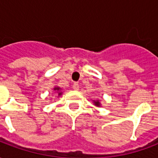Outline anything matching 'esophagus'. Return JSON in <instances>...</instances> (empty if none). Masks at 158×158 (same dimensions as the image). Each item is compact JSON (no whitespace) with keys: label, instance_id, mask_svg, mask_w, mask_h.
Segmentation results:
<instances>
[{"label":"esophagus","instance_id":"esophagus-1","mask_svg":"<svg viewBox=\"0 0 158 158\" xmlns=\"http://www.w3.org/2000/svg\"><path fill=\"white\" fill-rule=\"evenodd\" d=\"M73 89H75V90H79V85L78 83H74L73 85Z\"/></svg>","mask_w":158,"mask_h":158}]
</instances>
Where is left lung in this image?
<instances>
[{"mask_svg": "<svg viewBox=\"0 0 158 158\" xmlns=\"http://www.w3.org/2000/svg\"><path fill=\"white\" fill-rule=\"evenodd\" d=\"M94 102V104L96 105V106H101V103H100L99 101H93Z\"/></svg>", "mask_w": 158, "mask_h": 158, "instance_id": "1", "label": "left lung"}]
</instances>
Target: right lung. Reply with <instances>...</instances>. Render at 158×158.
Listing matches in <instances>:
<instances>
[{
    "instance_id": "right-lung-1",
    "label": "right lung",
    "mask_w": 158,
    "mask_h": 158,
    "mask_svg": "<svg viewBox=\"0 0 158 158\" xmlns=\"http://www.w3.org/2000/svg\"><path fill=\"white\" fill-rule=\"evenodd\" d=\"M54 90H56V91L57 92V95H58V96H61V95H62V92L60 91V90H61V88H59V87H55V88H54Z\"/></svg>"
}]
</instances>
